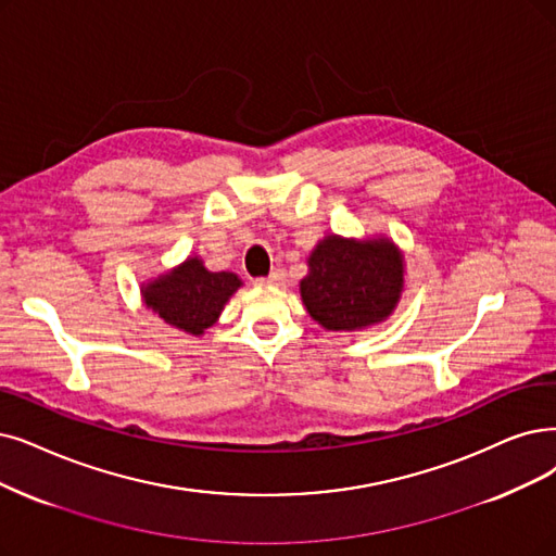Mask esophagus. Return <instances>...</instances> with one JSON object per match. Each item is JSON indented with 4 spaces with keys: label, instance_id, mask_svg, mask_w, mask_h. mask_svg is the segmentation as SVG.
Listing matches in <instances>:
<instances>
[{
    "label": "esophagus",
    "instance_id": "esophagus-1",
    "mask_svg": "<svg viewBox=\"0 0 556 556\" xmlns=\"http://www.w3.org/2000/svg\"><path fill=\"white\" fill-rule=\"evenodd\" d=\"M282 282H285V271H280V269L271 271L266 278L255 280V285H282Z\"/></svg>",
    "mask_w": 556,
    "mask_h": 556
}]
</instances>
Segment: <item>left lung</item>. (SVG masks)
Here are the masks:
<instances>
[{
  "label": "left lung",
  "instance_id": "8db88e82",
  "mask_svg": "<svg viewBox=\"0 0 556 556\" xmlns=\"http://www.w3.org/2000/svg\"><path fill=\"white\" fill-rule=\"evenodd\" d=\"M404 292V255L388 237H324L307 257L303 305L326 330L386 321Z\"/></svg>",
  "mask_w": 556,
  "mask_h": 556
}]
</instances>
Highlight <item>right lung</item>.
<instances>
[{
  "label": "right lung",
  "mask_w": 556,
  "mask_h": 556,
  "mask_svg": "<svg viewBox=\"0 0 556 556\" xmlns=\"http://www.w3.org/2000/svg\"><path fill=\"white\" fill-rule=\"evenodd\" d=\"M241 280L230 271H207L203 260L193 255L180 266L141 287L143 303L173 328L189 336H203L224 313Z\"/></svg>",
  "instance_id": "add662e5"
}]
</instances>
